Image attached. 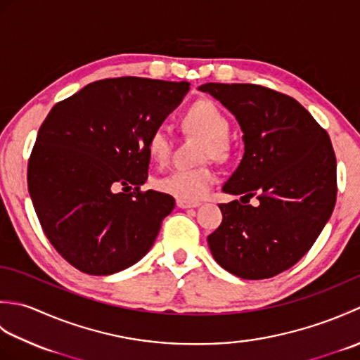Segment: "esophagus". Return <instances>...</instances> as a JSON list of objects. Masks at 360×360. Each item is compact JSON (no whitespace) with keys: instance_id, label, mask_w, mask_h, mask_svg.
Returning a JSON list of instances; mask_svg holds the SVG:
<instances>
[{"instance_id":"esophagus-1","label":"esophagus","mask_w":360,"mask_h":360,"mask_svg":"<svg viewBox=\"0 0 360 360\" xmlns=\"http://www.w3.org/2000/svg\"><path fill=\"white\" fill-rule=\"evenodd\" d=\"M176 205H178L179 209H196L198 205H201V202L187 201V200H176Z\"/></svg>"}]
</instances>
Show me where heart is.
<instances>
[{"mask_svg":"<svg viewBox=\"0 0 360 360\" xmlns=\"http://www.w3.org/2000/svg\"><path fill=\"white\" fill-rule=\"evenodd\" d=\"M182 125L190 133L202 136L205 142L202 145L204 158L226 159L231 153L229 143V133H231V120L221 106L210 101L201 98L196 101L182 114ZM147 148L153 160L164 164L170 158L173 148L172 131L165 124H158L153 127L147 139ZM217 174L210 167H195V168H174L168 174L158 181V187L162 192L176 196L178 200L198 201L209 193V190L215 186Z\"/></svg>","mask_w":360,"mask_h":360,"instance_id":"1","label":"heart"}]
</instances>
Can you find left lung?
<instances>
[{
	"label": "left lung",
	"instance_id": "8db88e82",
	"mask_svg": "<svg viewBox=\"0 0 360 360\" xmlns=\"http://www.w3.org/2000/svg\"><path fill=\"white\" fill-rule=\"evenodd\" d=\"M243 129L244 156L223 190V223L207 236L217 263L244 280L271 278L311 249L338 196L331 139L295 98L252 83L200 86ZM257 197L258 206L244 203Z\"/></svg>",
	"mask_w": 360,
	"mask_h": 360
}]
</instances>
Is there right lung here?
Masks as SVG:
<instances>
[{
	"mask_svg": "<svg viewBox=\"0 0 360 360\" xmlns=\"http://www.w3.org/2000/svg\"><path fill=\"white\" fill-rule=\"evenodd\" d=\"M188 89L187 82L103 79L44 119L27 164L29 195L44 235L75 269L110 275L153 246L174 200L141 190L147 139Z\"/></svg>",
	"mask_w": 360,
	"mask_h": 360,
	"instance_id": "right-lung-1",
	"label": "right lung"
}]
</instances>
